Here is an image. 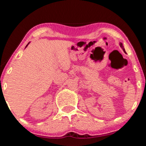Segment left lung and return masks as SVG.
I'll use <instances>...</instances> for the list:
<instances>
[{
	"instance_id": "left-lung-1",
	"label": "left lung",
	"mask_w": 146,
	"mask_h": 146,
	"mask_svg": "<svg viewBox=\"0 0 146 146\" xmlns=\"http://www.w3.org/2000/svg\"><path fill=\"white\" fill-rule=\"evenodd\" d=\"M119 45H120V48H122V49H123V52H124L125 53V49H124V48H123V44L122 43V42H120L119 43Z\"/></svg>"
}]
</instances>
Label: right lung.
Listing matches in <instances>:
<instances>
[{
  "label": "right lung",
  "mask_w": 146,
  "mask_h": 146,
  "mask_svg": "<svg viewBox=\"0 0 146 146\" xmlns=\"http://www.w3.org/2000/svg\"><path fill=\"white\" fill-rule=\"evenodd\" d=\"M29 44V43H28V44H27V45H26V47H27V46H28V44Z\"/></svg>",
  "instance_id": "right-lung-1"
}]
</instances>
